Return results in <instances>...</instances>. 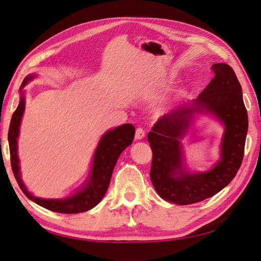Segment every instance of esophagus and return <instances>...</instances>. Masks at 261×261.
<instances>
[{"label": "esophagus", "mask_w": 261, "mask_h": 261, "mask_svg": "<svg viewBox=\"0 0 261 261\" xmlns=\"http://www.w3.org/2000/svg\"><path fill=\"white\" fill-rule=\"evenodd\" d=\"M144 137H145V130H144V128L137 127L136 128V133H135V139L139 140V139H143Z\"/></svg>", "instance_id": "esophagus-1"}]
</instances>
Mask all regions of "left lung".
<instances>
[{
    "label": "left lung",
    "instance_id": "left-lung-1",
    "mask_svg": "<svg viewBox=\"0 0 261 261\" xmlns=\"http://www.w3.org/2000/svg\"><path fill=\"white\" fill-rule=\"evenodd\" d=\"M211 69L215 77L194 103L224 123L222 159L206 173L181 172L179 139L188 127V115L192 112L189 109L164 114L147 135L152 149L150 178L156 193L169 202L185 206L210 198L230 183L241 168L248 128L242 87L230 65L216 63Z\"/></svg>",
    "mask_w": 261,
    "mask_h": 261
}]
</instances>
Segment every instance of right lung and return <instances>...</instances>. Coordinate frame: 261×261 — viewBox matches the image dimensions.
I'll return each mask as SVG.
<instances>
[{
	"label": "right lung",
	"instance_id": "1",
	"mask_svg": "<svg viewBox=\"0 0 261 261\" xmlns=\"http://www.w3.org/2000/svg\"><path fill=\"white\" fill-rule=\"evenodd\" d=\"M34 76H27L22 82V86H25L28 81ZM25 110V98L21 96L17 109L13 113L11 125L9 129V144H10V154H11V165L16 178L17 183L30 200L38 203L45 209L60 212V213H81L93 208L94 206L103 198L105 194L108 191V187L111 180L113 169L116 164L118 156L123 150L133 143L134 136H135V127L132 124H124L122 126L108 132L100 139V143L96 149L93 155L92 169L90 174V181L80 193L75 194L66 199L58 200H45L31 195L23 185L19 175L18 167V156H17V137L19 133V125L21 116Z\"/></svg>",
	"mask_w": 261,
	"mask_h": 261
}]
</instances>
